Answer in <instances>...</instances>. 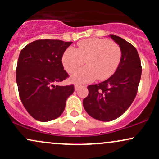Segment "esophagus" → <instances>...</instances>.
Returning a JSON list of instances; mask_svg holds the SVG:
<instances>
[{"instance_id": "34e87169", "label": "esophagus", "mask_w": 159, "mask_h": 159, "mask_svg": "<svg viewBox=\"0 0 159 159\" xmlns=\"http://www.w3.org/2000/svg\"><path fill=\"white\" fill-rule=\"evenodd\" d=\"M81 87V85H78V84H76V85H75V90H78V89H79V87Z\"/></svg>"}]
</instances>
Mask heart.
<instances>
[{"mask_svg":"<svg viewBox=\"0 0 159 159\" xmlns=\"http://www.w3.org/2000/svg\"><path fill=\"white\" fill-rule=\"evenodd\" d=\"M121 49L116 43L109 40L93 38L83 40L78 48L69 47L62 57V63L68 72H74L84 64L87 66L78 69L70 76V81L84 84L110 78L119 66Z\"/></svg>","mask_w":159,"mask_h":159,"instance_id":"b5f03b06","label":"heart"}]
</instances>
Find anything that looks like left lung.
Returning a JSON list of instances; mask_svg holds the SVG:
<instances>
[{"label": "left lung", "mask_w": 159, "mask_h": 159, "mask_svg": "<svg viewBox=\"0 0 159 159\" xmlns=\"http://www.w3.org/2000/svg\"><path fill=\"white\" fill-rule=\"evenodd\" d=\"M121 49V61L116 72L106 81L87 87L88 96L83 100L87 113L103 122L120 117L135 98L142 68L137 49L123 38L109 35Z\"/></svg>", "instance_id": "8db88e82"}]
</instances>
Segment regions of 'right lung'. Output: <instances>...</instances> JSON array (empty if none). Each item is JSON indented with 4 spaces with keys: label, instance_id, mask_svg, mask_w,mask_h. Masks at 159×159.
I'll return each instance as SVG.
<instances>
[{
    "label": "right lung",
    "instance_id": "obj_1",
    "mask_svg": "<svg viewBox=\"0 0 159 159\" xmlns=\"http://www.w3.org/2000/svg\"><path fill=\"white\" fill-rule=\"evenodd\" d=\"M72 42L39 39L21 51L16 68V83L21 101L38 121L48 122L62 114L74 86L54 85L68 77L62 57Z\"/></svg>",
    "mask_w": 159,
    "mask_h": 159
}]
</instances>
